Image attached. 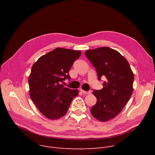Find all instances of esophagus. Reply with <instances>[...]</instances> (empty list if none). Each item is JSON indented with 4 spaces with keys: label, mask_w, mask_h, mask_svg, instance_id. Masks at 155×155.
Returning <instances> with one entry per match:
<instances>
[{
    "label": "esophagus",
    "mask_w": 155,
    "mask_h": 155,
    "mask_svg": "<svg viewBox=\"0 0 155 155\" xmlns=\"http://www.w3.org/2000/svg\"><path fill=\"white\" fill-rule=\"evenodd\" d=\"M80 92H82L84 94H91V91H85L82 90V89H80Z\"/></svg>",
    "instance_id": "obj_1"
}]
</instances>
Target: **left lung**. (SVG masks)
<instances>
[{
    "instance_id": "1",
    "label": "left lung",
    "mask_w": 155,
    "mask_h": 155,
    "mask_svg": "<svg viewBox=\"0 0 155 155\" xmlns=\"http://www.w3.org/2000/svg\"><path fill=\"white\" fill-rule=\"evenodd\" d=\"M95 68L99 80L105 78L101 90H94L97 103L92 115L102 122L114 118L124 108L133 93L134 74L126 59L117 51L101 47L85 51Z\"/></svg>"
}]
</instances>
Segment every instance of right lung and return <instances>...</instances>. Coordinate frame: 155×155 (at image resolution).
I'll list each match as a JSON object with an SVG mask.
<instances>
[{"instance_id": "1", "label": "right lung", "mask_w": 155, "mask_h": 155, "mask_svg": "<svg viewBox=\"0 0 155 155\" xmlns=\"http://www.w3.org/2000/svg\"><path fill=\"white\" fill-rule=\"evenodd\" d=\"M80 51L57 48L41 56L32 65L28 82L30 97L39 110L50 119L66 114L77 90L65 88L69 71L81 55Z\"/></svg>"}]
</instances>
